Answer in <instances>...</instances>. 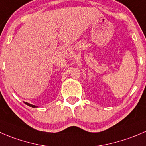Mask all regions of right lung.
I'll return each instance as SVG.
<instances>
[{
    "mask_svg": "<svg viewBox=\"0 0 146 146\" xmlns=\"http://www.w3.org/2000/svg\"><path fill=\"white\" fill-rule=\"evenodd\" d=\"M25 104H27V105L29 106V107H36V106H35V105H33V104H29V103L25 102Z\"/></svg>",
    "mask_w": 146,
    "mask_h": 146,
    "instance_id": "1",
    "label": "right lung"
}]
</instances>
